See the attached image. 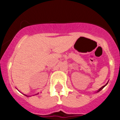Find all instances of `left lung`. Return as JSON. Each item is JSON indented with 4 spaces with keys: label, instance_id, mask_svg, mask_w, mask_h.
I'll return each mask as SVG.
<instances>
[{
    "label": "left lung",
    "instance_id": "1",
    "mask_svg": "<svg viewBox=\"0 0 120 120\" xmlns=\"http://www.w3.org/2000/svg\"><path fill=\"white\" fill-rule=\"evenodd\" d=\"M108 83H106V85H104V86H103L102 87H101V88H100V89H99V90H98V91H97V93H98V92H99V91H101V90H102V89H103V88H104V87H105V86H106V85H107V84H108Z\"/></svg>",
    "mask_w": 120,
    "mask_h": 120
}]
</instances>
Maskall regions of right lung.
Returning a JSON list of instances; mask_svg holds the SVG:
<instances>
[{
  "label": "right lung",
  "instance_id": "obj_1",
  "mask_svg": "<svg viewBox=\"0 0 120 120\" xmlns=\"http://www.w3.org/2000/svg\"><path fill=\"white\" fill-rule=\"evenodd\" d=\"M24 95H25V94H24ZM25 96H26V95H25Z\"/></svg>",
  "mask_w": 120,
  "mask_h": 120
}]
</instances>
